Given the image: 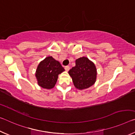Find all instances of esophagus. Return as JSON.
Instances as JSON below:
<instances>
[{"label":"esophagus","mask_w":135,"mask_h":135,"mask_svg":"<svg viewBox=\"0 0 135 135\" xmlns=\"http://www.w3.org/2000/svg\"><path fill=\"white\" fill-rule=\"evenodd\" d=\"M65 70H66V71H68V70L70 69V67H69V66H65Z\"/></svg>","instance_id":"34e87169"}]
</instances>
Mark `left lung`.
Here are the masks:
<instances>
[{"instance_id":"8db88e82","label":"left lung","mask_w":135,"mask_h":135,"mask_svg":"<svg viewBox=\"0 0 135 135\" xmlns=\"http://www.w3.org/2000/svg\"><path fill=\"white\" fill-rule=\"evenodd\" d=\"M69 74L75 87L80 90L92 86L96 81L97 74L94 63L84 57L76 60L75 66L69 70Z\"/></svg>"}]
</instances>
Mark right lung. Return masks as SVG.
I'll use <instances>...</instances> for the list:
<instances>
[{
	"label": "right lung",
	"mask_w": 135,
	"mask_h": 135,
	"mask_svg": "<svg viewBox=\"0 0 135 135\" xmlns=\"http://www.w3.org/2000/svg\"><path fill=\"white\" fill-rule=\"evenodd\" d=\"M65 69L60 62L52 57H47L41 61L37 67L36 76L38 84L41 88L50 89L54 87L57 81L58 76Z\"/></svg>",
	"instance_id": "add662e5"
}]
</instances>
